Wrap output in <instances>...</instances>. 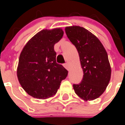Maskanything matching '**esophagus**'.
Returning a JSON list of instances; mask_svg holds the SVG:
<instances>
[{"instance_id": "esophagus-1", "label": "esophagus", "mask_w": 125, "mask_h": 125, "mask_svg": "<svg viewBox=\"0 0 125 125\" xmlns=\"http://www.w3.org/2000/svg\"><path fill=\"white\" fill-rule=\"evenodd\" d=\"M64 67L67 70V71H69V70L70 69V66L69 64V63L64 64Z\"/></svg>"}]
</instances>
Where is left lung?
<instances>
[{
  "label": "left lung",
  "instance_id": "obj_1",
  "mask_svg": "<svg viewBox=\"0 0 125 125\" xmlns=\"http://www.w3.org/2000/svg\"><path fill=\"white\" fill-rule=\"evenodd\" d=\"M70 41L78 51L83 77L79 84H73L77 96L85 101L99 97L109 85L111 67L106 50L100 40L83 27H66Z\"/></svg>",
  "mask_w": 125,
  "mask_h": 125
}]
</instances>
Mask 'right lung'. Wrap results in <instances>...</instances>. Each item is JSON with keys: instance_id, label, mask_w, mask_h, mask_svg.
<instances>
[{"instance_id": "right-lung-1", "label": "right lung", "mask_w": 125, "mask_h": 125, "mask_svg": "<svg viewBox=\"0 0 125 125\" xmlns=\"http://www.w3.org/2000/svg\"><path fill=\"white\" fill-rule=\"evenodd\" d=\"M61 28L43 29L24 47L19 58L17 77L22 88L34 98L46 99L56 94L68 71L56 62L54 44L63 36Z\"/></svg>"}]
</instances>
